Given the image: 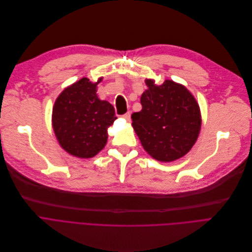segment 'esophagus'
Masks as SVG:
<instances>
[{
    "label": "esophagus",
    "instance_id": "obj_1",
    "mask_svg": "<svg viewBox=\"0 0 252 252\" xmlns=\"http://www.w3.org/2000/svg\"><path fill=\"white\" fill-rule=\"evenodd\" d=\"M127 122H130V113H126V114H124L123 116H122Z\"/></svg>",
    "mask_w": 252,
    "mask_h": 252
}]
</instances>
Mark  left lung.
<instances>
[{
    "instance_id": "1",
    "label": "left lung",
    "mask_w": 252,
    "mask_h": 252,
    "mask_svg": "<svg viewBox=\"0 0 252 252\" xmlns=\"http://www.w3.org/2000/svg\"><path fill=\"white\" fill-rule=\"evenodd\" d=\"M140 112L131 116L132 126L148 154L161 162H172L195 145L201 129L200 107L182 84L166 80L155 85L147 79Z\"/></svg>"
}]
</instances>
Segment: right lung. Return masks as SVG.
Here are the masks:
<instances>
[{"label": "right lung", "instance_id": "right-lung-1", "mask_svg": "<svg viewBox=\"0 0 252 252\" xmlns=\"http://www.w3.org/2000/svg\"><path fill=\"white\" fill-rule=\"evenodd\" d=\"M96 83L82 78L57 97L52 126L62 148L78 158H92L106 145L107 128L117 119L114 106L100 100Z\"/></svg>", "mask_w": 252, "mask_h": 252}]
</instances>
